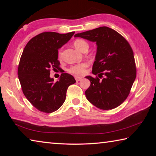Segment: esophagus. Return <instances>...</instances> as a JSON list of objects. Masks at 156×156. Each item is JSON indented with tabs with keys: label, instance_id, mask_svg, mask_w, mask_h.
I'll return each instance as SVG.
<instances>
[{
	"label": "esophagus",
	"instance_id": "34e87169",
	"mask_svg": "<svg viewBox=\"0 0 156 156\" xmlns=\"http://www.w3.org/2000/svg\"><path fill=\"white\" fill-rule=\"evenodd\" d=\"M82 78H83V77H80V76H75V79L76 82H78L82 80Z\"/></svg>",
	"mask_w": 156,
	"mask_h": 156
}]
</instances>
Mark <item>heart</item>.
<instances>
[{"mask_svg":"<svg viewBox=\"0 0 156 156\" xmlns=\"http://www.w3.org/2000/svg\"><path fill=\"white\" fill-rule=\"evenodd\" d=\"M73 44L76 49L80 51H87L89 48V44L86 41L83 40V39H76V40L73 42ZM62 54V49H59L58 53V56L60 57ZM88 67V64L86 62L80 63V64H76L74 65L71 66V67L68 69V72L70 73L75 75H83V73L85 72L86 69Z\"/></svg>","mask_w":156,"mask_h":156,"instance_id":"obj_1","label":"heart"}]
</instances>
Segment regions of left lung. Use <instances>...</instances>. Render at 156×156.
<instances>
[{
	"label": "left lung",
	"mask_w": 156,
	"mask_h": 156,
	"mask_svg": "<svg viewBox=\"0 0 156 156\" xmlns=\"http://www.w3.org/2000/svg\"><path fill=\"white\" fill-rule=\"evenodd\" d=\"M75 36L96 42L98 45L92 69L96 77H86L91 82L85 91L87 98L100 109L118 107L130 94L136 77L135 58L129 42L107 27L76 34Z\"/></svg>",
	"instance_id": "1"
}]
</instances>
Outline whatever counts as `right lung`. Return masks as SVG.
<instances>
[{"instance_id": "1", "label": "right lung", "mask_w": 156, "mask_h": 156, "mask_svg": "<svg viewBox=\"0 0 156 156\" xmlns=\"http://www.w3.org/2000/svg\"><path fill=\"white\" fill-rule=\"evenodd\" d=\"M74 33H41L33 37L23 49L18 68V78L25 96L40 112L49 113L58 109L64 103L68 87L76 83L74 78L66 73H61L56 83L49 77L51 70L61 69L58 49Z\"/></svg>"}]
</instances>
